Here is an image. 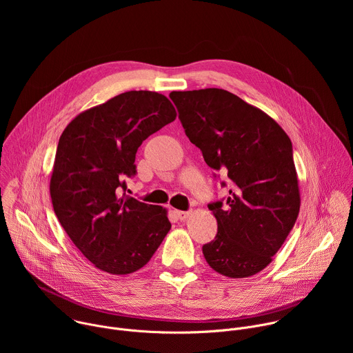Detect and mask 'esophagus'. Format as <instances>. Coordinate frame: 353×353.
I'll return each instance as SVG.
<instances>
[{"label":"esophagus","instance_id":"1","mask_svg":"<svg viewBox=\"0 0 353 353\" xmlns=\"http://www.w3.org/2000/svg\"><path fill=\"white\" fill-rule=\"evenodd\" d=\"M174 214H176V216H177L180 221H185V219L191 215L190 211H174Z\"/></svg>","mask_w":353,"mask_h":353}]
</instances>
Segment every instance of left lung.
<instances>
[{
	"label": "left lung",
	"instance_id": "8db88e82",
	"mask_svg": "<svg viewBox=\"0 0 353 353\" xmlns=\"http://www.w3.org/2000/svg\"><path fill=\"white\" fill-rule=\"evenodd\" d=\"M188 139L232 180L226 203L210 204L215 239L203 245L212 270L248 278L272 261L300 210L292 142L267 113L218 88L172 92Z\"/></svg>",
	"mask_w": 353,
	"mask_h": 353
}]
</instances>
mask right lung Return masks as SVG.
Segmentation results:
<instances>
[{"instance_id": "1", "label": "right lung", "mask_w": 353, "mask_h": 353, "mask_svg": "<svg viewBox=\"0 0 353 353\" xmlns=\"http://www.w3.org/2000/svg\"><path fill=\"white\" fill-rule=\"evenodd\" d=\"M158 92L130 90L79 113L63 131L50 179L54 212L100 271L127 275L155 254L172 225L168 210L120 195L141 143L176 120Z\"/></svg>"}]
</instances>
